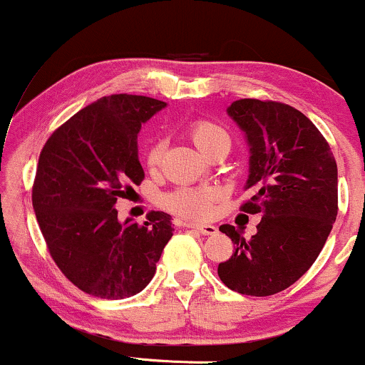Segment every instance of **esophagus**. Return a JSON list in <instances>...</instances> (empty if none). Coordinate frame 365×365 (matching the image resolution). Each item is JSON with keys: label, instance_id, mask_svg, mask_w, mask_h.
Listing matches in <instances>:
<instances>
[{"label": "esophagus", "instance_id": "1", "mask_svg": "<svg viewBox=\"0 0 365 365\" xmlns=\"http://www.w3.org/2000/svg\"><path fill=\"white\" fill-rule=\"evenodd\" d=\"M187 228H194L197 230V232H200L202 235H215V233L217 232L216 226L212 225H197V223H185Z\"/></svg>", "mask_w": 365, "mask_h": 365}]
</instances>
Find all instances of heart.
Listing matches in <instances>:
<instances>
[{"mask_svg": "<svg viewBox=\"0 0 365 365\" xmlns=\"http://www.w3.org/2000/svg\"><path fill=\"white\" fill-rule=\"evenodd\" d=\"M187 133L192 142L202 150L204 154H211L217 148L232 145L228 132L216 121L207 118H195L187 125ZM165 139H154L145 149L144 159L149 168H156L165 154ZM221 197V192L216 187H180L163 195L161 204L170 211L180 216L192 217V220H204L212 212V204Z\"/></svg>", "mask_w": 365, "mask_h": 365, "instance_id": "1", "label": "heart"}]
</instances>
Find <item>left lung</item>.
Listing matches in <instances>:
<instances>
[{
    "label": "left lung",
    "instance_id": "obj_1",
    "mask_svg": "<svg viewBox=\"0 0 365 365\" xmlns=\"http://www.w3.org/2000/svg\"><path fill=\"white\" fill-rule=\"evenodd\" d=\"M228 115L250 145L252 197L240 211L262 217L249 240L235 226H220L235 252L217 276L242 295H274L307 273L328 240L338 215L336 161L316 125L288 104L238 99Z\"/></svg>",
    "mask_w": 365,
    "mask_h": 365
}]
</instances>
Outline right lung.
Listing matches in <instances>:
<instances>
[{
	"mask_svg": "<svg viewBox=\"0 0 365 365\" xmlns=\"http://www.w3.org/2000/svg\"><path fill=\"white\" fill-rule=\"evenodd\" d=\"M166 103L113 94L75 113L46 140L32 206L46 247L75 287L99 299H127L148 287L173 235L171 216L118 221L120 197L140 185L137 133Z\"/></svg>",
	"mask_w": 365,
	"mask_h": 365,
	"instance_id": "obj_1",
	"label": "right lung"
}]
</instances>
